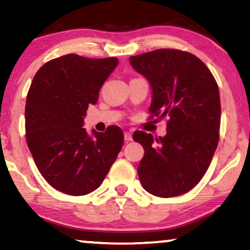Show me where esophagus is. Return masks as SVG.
Masks as SVG:
<instances>
[{
    "mask_svg": "<svg viewBox=\"0 0 250 250\" xmlns=\"http://www.w3.org/2000/svg\"><path fill=\"white\" fill-rule=\"evenodd\" d=\"M124 139H125V141H126V142L132 141L133 138H132V134H131V133H129V132H125V133H124Z\"/></svg>",
    "mask_w": 250,
    "mask_h": 250,
    "instance_id": "1",
    "label": "esophagus"
}]
</instances>
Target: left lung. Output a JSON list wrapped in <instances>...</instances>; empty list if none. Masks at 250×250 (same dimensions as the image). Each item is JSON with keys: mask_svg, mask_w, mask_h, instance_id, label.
Masks as SVG:
<instances>
[{"mask_svg": "<svg viewBox=\"0 0 250 250\" xmlns=\"http://www.w3.org/2000/svg\"><path fill=\"white\" fill-rule=\"evenodd\" d=\"M129 62L151 85L150 117H169L163 138L142 131L133 135L145 149L140 182L153 196H180L199 183L217 148V83L199 58L184 51L159 49L129 57Z\"/></svg>", "mask_w": 250, "mask_h": 250, "instance_id": "1", "label": "left lung"}]
</instances>
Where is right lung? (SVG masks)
Here are the masks:
<instances>
[{"label":"right lung","mask_w":250,"mask_h":250,"mask_svg":"<svg viewBox=\"0 0 250 250\" xmlns=\"http://www.w3.org/2000/svg\"><path fill=\"white\" fill-rule=\"evenodd\" d=\"M118 64L117 58L66 54L47 61L33 78L25 108L26 140L37 168L50 186L70 196L98 189L115 163L124 134L83 128L88 104Z\"/></svg>","instance_id":"obj_1"}]
</instances>
